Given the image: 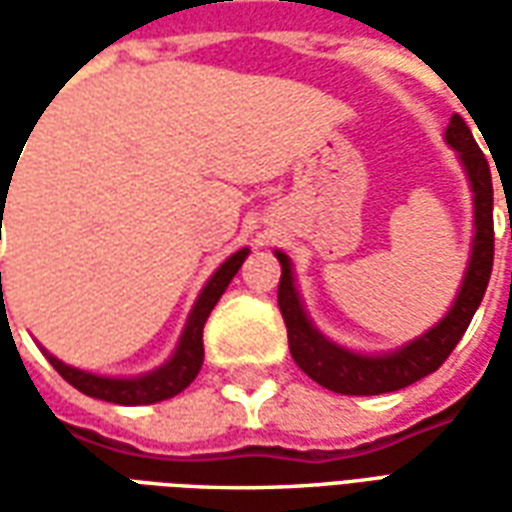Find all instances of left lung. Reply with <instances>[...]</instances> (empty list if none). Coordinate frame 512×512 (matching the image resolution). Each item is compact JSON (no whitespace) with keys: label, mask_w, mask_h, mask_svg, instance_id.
<instances>
[{"label":"left lung","mask_w":512,"mask_h":512,"mask_svg":"<svg viewBox=\"0 0 512 512\" xmlns=\"http://www.w3.org/2000/svg\"><path fill=\"white\" fill-rule=\"evenodd\" d=\"M444 142L458 153V161H461L469 189H472L474 235L458 296L452 299L447 315L439 323H433L428 332H422L406 345H400L395 351H384V354H362V351H351L345 345L334 343L315 329V323L304 310L290 257L282 249H274L279 266H282L277 299L285 326H288L290 356L312 381H318L337 395H384V392H395V389H403L419 378L436 373L444 365V359L452 354V348L458 345L463 332L469 329L474 312L483 301L488 279H491V266H494L491 169L461 115L450 117Z\"/></svg>","instance_id":"left-lung-1"}]
</instances>
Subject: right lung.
I'll return each instance as SVG.
<instances>
[{
	"label": "right lung",
	"instance_id": "obj_1",
	"mask_svg": "<svg viewBox=\"0 0 512 512\" xmlns=\"http://www.w3.org/2000/svg\"><path fill=\"white\" fill-rule=\"evenodd\" d=\"M2 200H5V194H2ZM246 255H249V249L244 246V249L233 252V255L224 260L222 266L213 271V277L205 282V288L200 290V296H197L194 307H191L186 326H183V334H180L172 356L161 367L150 370V373L128 378L98 376V373H90V370H79V367L65 365L57 356L49 354L46 348H40V351L46 354V359L54 365V370L68 384L76 386L87 397H98V400H106V403H117V406H150V403H161V400L180 395L197 378L202 367V356H205V351H202V326H205L208 315L216 307V301L222 299L227 285L238 274V268L246 260Z\"/></svg>",
	"mask_w": 512,
	"mask_h": 512
}]
</instances>
